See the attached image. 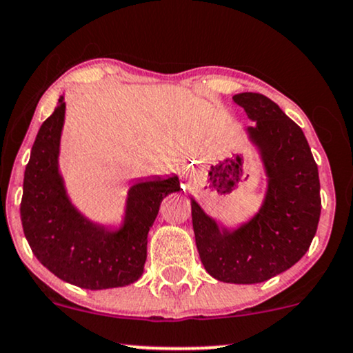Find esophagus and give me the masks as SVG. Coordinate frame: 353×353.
<instances>
[{
	"instance_id": "1",
	"label": "esophagus",
	"mask_w": 353,
	"mask_h": 353,
	"mask_svg": "<svg viewBox=\"0 0 353 353\" xmlns=\"http://www.w3.org/2000/svg\"><path fill=\"white\" fill-rule=\"evenodd\" d=\"M185 177H187V179H190V177H192V169H185Z\"/></svg>"
}]
</instances>
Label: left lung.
I'll use <instances>...</instances> for the list:
<instances>
[{
	"label": "left lung",
	"instance_id": "1",
	"mask_svg": "<svg viewBox=\"0 0 353 353\" xmlns=\"http://www.w3.org/2000/svg\"><path fill=\"white\" fill-rule=\"evenodd\" d=\"M233 99L254 122L244 133L264 168V199L251 218L230 226L190 197L192 225L205 270L220 282L251 285L305 256L318 230L321 185L305 133L274 101L259 92H239Z\"/></svg>",
	"mask_w": 353,
	"mask_h": 353
}]
</instances>
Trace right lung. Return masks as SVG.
I'll use <instances>...</instances> for the list:
<instances>
[{
    "mask_svg": "<svg viewBox=\"0 0 353 353\" xmlns=\"http://www.w3.org/2000/svg\"><path fill=\"white\" fill-rule=\"evenodd\" d=\"M65 112L60 96L30 150L21 202L26 239L40 264L63 282L86 290L127 287L143 274L148 231L163 199L181 190L179 177H138L117 226L91 220L70 199L60 171Z\"/></svg>",
    "mask_w": 353,
    "mask_h": 353,
    "instance_id": "add662e5",
    "label": "right lung"
}]
</instances>
